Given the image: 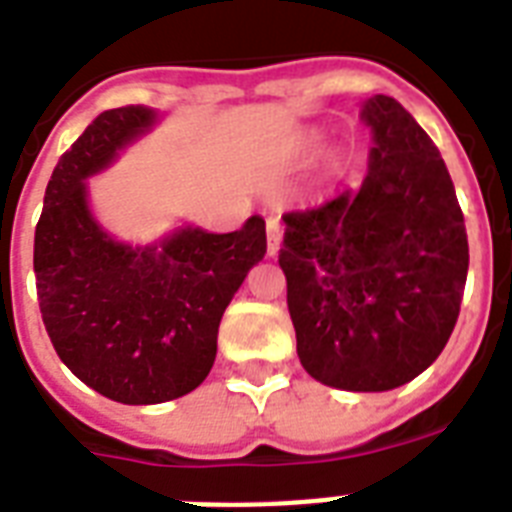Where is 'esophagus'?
Returning a JSON list of instances; mask_svg holds the SVG:
<instances>
[{"label": "esophagus", "mask_w": 512, "mask_h": 512, "mask_svg": "<svg viewBox=\"0 0 512 512\" xmlns=\"http://www.w3.org/2000/svg\"><path fill=\"white\" fill-rule=\"evenodd\" d=\"M265 226H268V255L273 257L278 249H281V236H284V228H281V220H278V215H268Z\"/></svg>", "instance_id": "34e87169"}]
</instances>
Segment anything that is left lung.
Returning <instances> with one entry per match:
<instances>
[{"label": "left lung", "mask_w": 512, "mask_h": 512, "mask_svg": "<svg viewBox=\"0 0 512 512\" xmlns=\"http://www.w3.org/2000/svg\"><path fill=\"white\" fill-rule=\"evenodd\" d=\"M373 147L360 191L284 215L278 265L299 363L347 392H389L442 355L458 323L468 236L439 149L405 107L363 105Z\"/></svg>", "instance_id": "8db88e82"}]
</instances>
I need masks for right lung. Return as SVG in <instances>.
Wrapping results in <instances>:
<instances>
[{
    "mask_svg": "<svg viewBox=\"0 0 512 512\" xmlns=\"http://www.w3.org/2000/svg\"><path fill=\"white\" fill-rule=\"evenodd\" d=\"M152 123L155 112L141 105L91 120L49 178L33 239L54 350L83 384L123 405L176 400L205 381L220 318L268 249L260 215L234 234L186 226L152 247H128L99 228L83 181Z\"/></svg>",
    "mask_w": 512,
    "mask_h": 512,
    "instance_id": "add662e5",
    "label": "right lung"
}]
</instances>
